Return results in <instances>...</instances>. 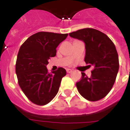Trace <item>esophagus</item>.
Wrapping results in <instances>:
<instances>
[{
    "instance_id": "obj_1",
    "label": "esophagus",
    "mask_w": 130,
    "mask_h": 130,
    "mask_svg": "<svg viewBox=\"0 0 130 130\" xmlns=\"http://www.w3.org/2000/svg\"><path fill=\"white\" fill-rule=\"evenodd\" d=\"M67 72L68 73H71V72H72V69H67Z\"/></svg>"
}]
</instances>
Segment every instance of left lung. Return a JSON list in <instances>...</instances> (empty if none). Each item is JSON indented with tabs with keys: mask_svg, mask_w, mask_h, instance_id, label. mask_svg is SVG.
Segmentation results:
<instances>
[{
	"mask_svg": "<svg viewBox=\"0 0 130 130\" xmlns=\"http://www.w3.org/2000/svg\"><path fill=\"white\" fill-rule=\"evenodd\" d=\"M69 35L84 42V61L88 66L94 67L90 77L82 73V79L76 83L77 90L90 101L103 99L112 88L119 70L115 46L106 34L92 28L79 29Z\"/></svg>",
	"mask_w": 130,
	"mask_h": 130,
	"instance_id": "8db88e82",
	"label": "left lung"
}]
</instances>
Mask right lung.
<instances>
[{"label":"right lung","mask_w":130,"mask_h":130,"mask_svg":"<svg viewBox=\"0 0 130 130\" xmlns=\"http://www.w3.org/2000/svg\"><path fill=\"white\" fill-rule=\"evenodd\" d=\"M67 36L40 31L28 38L19 48L15 65L18 83L25 96L36 105H46L58 93L66 70L59 67L51 74L46 65Z\"/></svg>","instance_id":"right-lung-1"}]
</instances>
